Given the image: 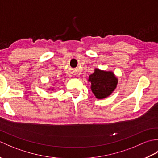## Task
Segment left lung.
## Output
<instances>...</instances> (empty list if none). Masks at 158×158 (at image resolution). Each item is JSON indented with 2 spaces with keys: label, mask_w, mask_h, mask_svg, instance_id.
<instances>
[{
  "label": "left lung",
  "mask_w": 158,
  "mask_h": 158,
  "mask_svg": "<svg viewBox=\"0 0 158 158\" xmlns=\"http://www.w3.org/2000/svg\"><path fill=\"white\" fill-rule=\"evenodd\" d=\"M91 82V89L96 98L103 99L111 94L116 88L118 79L111 71H105L96 69L89 76Z\"/></svg>",
  "instance_id": "8db88e82"
}]
</instances>
